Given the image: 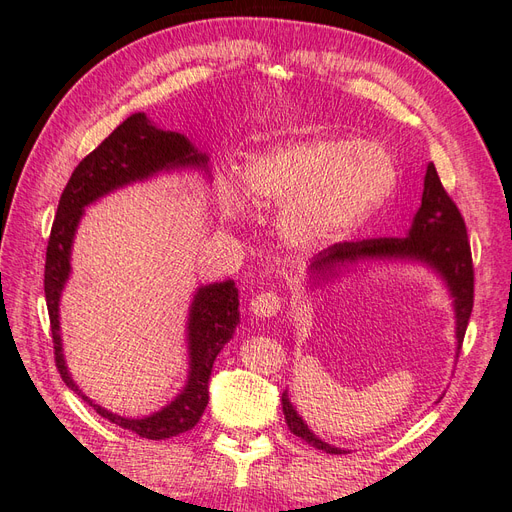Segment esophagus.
I'll use <instances>...</instances> for the list:
<instances>
[{"instance_id":"obj_1","label":"esophagus","mask_w":512,"mask_h":512,"mask_svg":"<svg viewBox=\"0 0 512 512\" xmlns=\"http://www.w3.org/2000/svg\"><path fill=\"white\" fill-rule=\"evenodd\" d=\"M282 297L277 292H260L252 299L250 309L258 318H271L282 309Z\"/></svg>"}]
</instances>
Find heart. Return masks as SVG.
<instances>
[{"label": "heart", "instance_id": "heart-1", "mask_svg": "<svg viewBox=\"0 0 512 512\" xmlns=\"http://www.w3.org/2000/svg\"><path fill=\"white\" fill-rule=\"evenodd\" d=\"M242 194L220 188V207L237 218L247 207H282L280 232L294 252L312 254L348 237L391 196L397 166L374 143L307 138L269 147L245 162Z\"/></svg>", "mask_w": 512, "mask_h": 512}]
</instances>
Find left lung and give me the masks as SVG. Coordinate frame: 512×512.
I'll use <instances>...</instances> for the list:
<instances>
[{
  "instance_id": "left-lung-1",
  "label": "left lung",
  "mask_w": 512,
  "mask_h": 512,
  "mask_svg": "<svg viewBox=\"0 0 512 512\" xmlns=\"http://www.w3.org/2000/svg\"><path fill=\"white\" fill-rule=\"evenodd\" d=\"M361 258H410L421 260L431 269H436L455 299L457 348H461L474 305V265L466 222H463L455 200L446 194L433 162L427 166L423 200L414 215L408 237H380L335 243L320 252L309 269H312L316 280L324 282L337 275L339 267ZM282 408L288 429L294 436H299L324 453H346L342 448L331 446L314 436V431L303 423V418L292 408L288 391L282 393Z\"/></svg>"
}]
</instances>
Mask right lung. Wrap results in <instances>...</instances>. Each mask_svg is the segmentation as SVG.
<instances>
[{
	"instance_id": "right-lung-1",
	"label": "right lung",
	"mask_w": 512,
	"mask_h": 512,
	"mask_svg": "<svg viewBox=\"0 0 512 512\" xmlns=\"http://www.w3.org/2000/svg\"><path fill=\"white\" fill-rule=\"evenodd\" d=\"M205 166L207 156L198 153L179 132H164L153 126L145 113H134L117 126L108 138L79 162L61 192L55 222L46 245L44 297L49 307L55 365L68 389L79 393L87 404L108 421L134 431L147 440H166L192 429L209 404V376L215 356L235 333L239 324V290L235 282H220L198 288L188 318L190 376L183 391L160 412L145 418H126L94 404L68 374L59 335V297L70 277V250L83 209L100 196L123 185L143 181L160 170Z\"/></svg>"
}]
</instances>
